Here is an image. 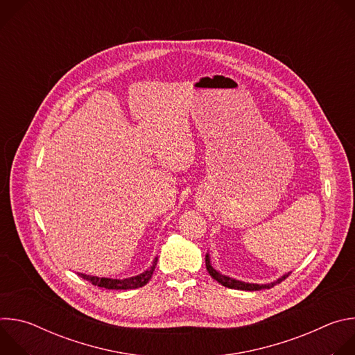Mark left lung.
Instances as JSON below:
<instances>
[{"label": "left lung", "mask_w": 355, "mask_h": 355, "mask_svg": "<svg viewBox=\"0 0 355 355\" xmlns=\"http://www.w3.org/2000/svg\"><path fill=\"white\" fill-rule=\"evenodd\" d=\"M205 264H207V270L209 272V275L218 281L220 285L226 286V288H230V289H240V291H260V289H270L272 288L274 285L282 282L291 272L282 275L281 278H278L275 282H271V284H248V282H243V281H239V279H233L227 275H222L220 272H218L212 266H211V260H209V254L205 256Z\"/></svg>", "instance_id": "obj_1"}]
</instances>
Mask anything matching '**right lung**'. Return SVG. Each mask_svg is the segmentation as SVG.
I'll use <instances>...</instances> for the list:
<instances>
[{"instance_id": "add662e5", "label": "right lung", "mask_w": 355, "mask_h": 355, "mask_svg": "<svg viewBox=\"0 0 355 355\" xmlns=\"http://www.w3.org/2000/svg\"><path fill=\"white\" fill-rule=\"evenodd\" d=\"M157 266V257L155 259L153 264L148 270H146L144 272L136 275V277H130V278H123V279H112V278H99V277H92V275H87V274H78L83 279L91 282L95 286H101L105 289H136L140 288L143 285H146L151 275H153V271Z\"/></svg>"}]
</instances>
